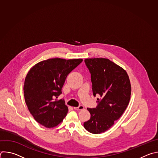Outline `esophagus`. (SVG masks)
I'll return each mask as SVG.
<instances>
[{"instance_id": "obj_1", "label": "esophagus", "mask_w": 158, "mask_h": 158, "mask_svg": "<svg viewBox=\"0 0 158 158\" xmlns=\"http://www.w3.org/2000/svg\"><path fill=\"white\" fill-rule=\"evenodd\" d=\"M74 109L77 110H82L84 109V107L83 106H79L77 107H74Z\"/></svg>"}]
</instances>
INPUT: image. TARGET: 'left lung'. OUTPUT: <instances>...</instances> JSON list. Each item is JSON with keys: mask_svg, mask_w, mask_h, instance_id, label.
<instances>
[{"mask_svg": "<svg viewBox=\"0 0 158 158\" xmlns=\"http://www.w3.org/2000/svg\"><path fill=\"white\" fill-rule=\"evenodd\" d=\"M91 74L94 96L99 95L97 106L87 108L89 120L84 123L86 130L100 134L112 127L126 110L131 95V84L127 73L106 58H88L84 60Z\"/></svg>", "mask_w": 158, "mask_h": 158, "instance_id": "obj_1", "label": "left lung"}]
</instances>
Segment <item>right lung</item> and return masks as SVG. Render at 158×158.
Returning a JSON list of instances; mask_svg holds the SVG:
<instances>
[{"label": "right lung", "mask_w": 158, "mask_h": 158, "mask_svg": "<svg viewBox=\"0 0 158 158\" xmlns=\"http://www.w3.org/2000/svg\"><path fill=\"white\" fill-rule=\"evenodd\" d=\"M83 60L52 58L42 61L28 71L23 92L27 106L35 120L46 128L60 124L66 116L68 108L63 99L56 98L67 76Z\"/></svg>", "instance_id": "1"}]
</instances>
